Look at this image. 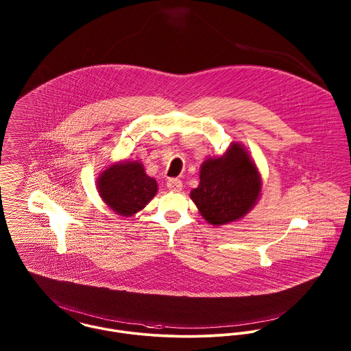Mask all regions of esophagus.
<instances>
[{"label": "esophagus", "instance_id": "esophagus-1", "mask_svg": "<svg viewBox=\"0 0 351 351\" xmlns=\"http://www.w3.org/2000/svg\"><path fill=\"white\" fill-rule=\"evenodd\" d=\"M167 189H169L170 192H181V189H182V182H181V180H178V178H170V180L167 181Z\"/></svg>", "mask_w": 351, "mask_h": 351}]
</instances>
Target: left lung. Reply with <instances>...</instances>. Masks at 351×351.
Wrapping results in <instances>:
<instances>
[{
	"instance_id": "8db88e82",
	"label": "left lung",
	"mask_w": 351,
	"mask_h": 351,
	"mask_svg": "<svg viewBox=\"0 0 351 351\" xmlns=\"http://www.w3.org/2000/svg\"><path fill=\"white\" fill-rule=\"evenodd\" d=\"M262 180L247 150L231 143L219 158H208L200 169V184L191 199L213 226L242 219L261 196Z\"/></svg>"
}]
</instances>
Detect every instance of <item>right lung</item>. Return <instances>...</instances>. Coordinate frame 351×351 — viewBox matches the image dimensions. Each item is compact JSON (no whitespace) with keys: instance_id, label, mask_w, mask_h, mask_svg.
I'll list each match as a JSON object with an SVG mask.
<instances>
[{"instance_id":"right-lung-1","label":"right lung","mask_w":351,"mask_h":351,"mask_svg":"<svg viewBox=\"0 0 351 351\" xmlns=\"http://www.w3.org/2000/svg\"><path fill=\"white\" fill-rule=\"evenodd\" d=\"M104 202L117 215L130 217L143 209L156 195V181L149 177L138 160L110 165L97 180Z\"/></svg>"}]
</instances>
